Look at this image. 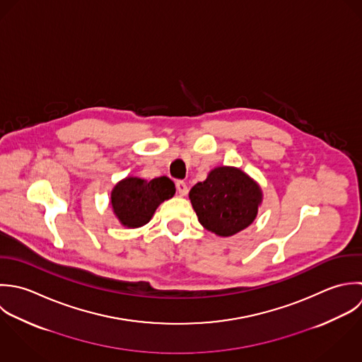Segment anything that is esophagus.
<instances>
[{
    "instance_id": "1",
    "label": "esophagus",
    "mask_w": 362,
    "mask_h": 362,
    "mask_svg": "<svg viewBox=\"0 0 362 362\" xmlns=\"http://www.w3.org/2000/svg\"><path fill=\"white\" fill-rule=\"evenodd\" d=\"M175 187H177V191H178V194L181 197H185L188 194V187H187V184L184 181H177Z\"/></svg>"
}]
</instances>
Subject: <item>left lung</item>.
Segmentation results:
<instances>
[{
	"mask_svg": "<svg viewBox=\"0 0 362 362\" xmlns=\"http://www.w3.org/2000/svg\"><path fill=\"white\" fill-rule=\"evenodd\" d=\"M189 199L199 223L209 232L229 238L248 228L262 201L259 185L236 167H216L195 184Z\"/></svg>",
	"mask_w": 362,
	"mask_h": 362,
	"instance_id": "1",
	"label": "left lung"
}]
</instances>
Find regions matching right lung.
<instances>
[{"mask_svg": "<svg viewBox=\"0 0 362 362\" xmlns=\"http://www.w3.org/2000/svg\"><path fill=\"white\" fill-rule=\"evenodd\" d=\"M174 194L175 185L168 177L151 181L126 177L114 187L111 205L122 225L133 229L148 223L158 205Z\"/></svg>", "mask_w": 362, "mask_h": 362, "instance_id": "right-lung-1", "label": "right lung"}]
</instances>
